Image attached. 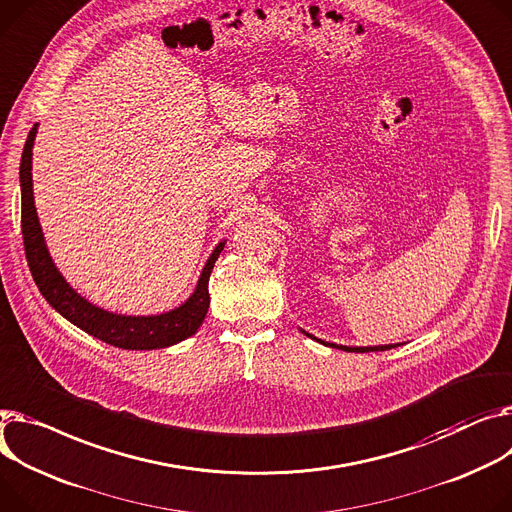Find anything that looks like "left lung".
<instances>
[{
  "label": "left lung",
  "instance_id": "1",
  "mask_svg": "<svg viewBox=\"0 0 512 512\" xmlns=\"http://www.w3.org/2000/svg\"><path fill=\"white\" fill-rule=\"evenodd\" d=\"M300 329V327H298ZM306 337H311V339H315V342H319V344H323V346H327V348H337V350H346V352H385V350H391V348H397V346H401V344H385V346H339V344H331V342H325V339H319V337H315L313 333H309V331H304V329H300Z\"/></svg>",
  "mask_w": 512,
  "mask_h": 512
}]
</instances>
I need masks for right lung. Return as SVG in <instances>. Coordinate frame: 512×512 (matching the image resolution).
I'll return each mask as SVG.
<instances>
[{
	"label": "right lung",
	"mask_w": 512,
	"mask_h": 512,
	"mask_svg": "<svg viewBox=\"0 0 512 512\" xmlns=\"http://www.w3.org/2000/svg\"><path fill=\"white\" fill-rule=\"evenodd\" d=\"M39 133V123H34L20 160V193H22V238L26 261L34 284H37L43 298L53 309L80 327L88 335L100 339L123 350H160L181 344L183 339L197 333L203 319L208 315L210 292L208 282L216 259L220 257L226 238L216 245L212 255L203 265L199 280L185 302L158 315H121L102 309V306L90 302L82 296L70 282L63 278L59 267L55 265L49 247L45 243V234L39 222L37 208H34L32 191V148L34 138Z\"/></svg>",
	"instance_id": "1"
}]
</instances>
